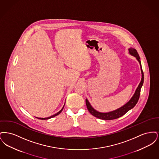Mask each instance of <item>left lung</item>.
<instances>
[{"mask_svg": "<svg viewBox=\"0 0 159 159\" xmlns=\"http://www.w3.org/2000/svg\"><path fill=\"white\" fill-rule=\"evenodd\" d=\"M129 53H130L131 55L136 57V60L138 61L140 64L141 67V74H142V78L140 83L139 84L138 88H136V91L135 92V93L134 94L133 97L131 98V99L128 102L125 104L124 106H122L120 108L114 110L108 113H101L99 112L98 111L95 110L89 102L87 99H86V104L87 108L89 113L93 115V116L102 119V120H113L117 118H119L120 117H121L124 114L126 113L130 109L133 108L138 101V99L139 98L140 96V92H141V89L143 86V84L144 83V73L142 69V66H141V63L140 61V57L137 52L136 49L132 48H129Z\"/></svg>", "mask_w": 159, "mask_h": 159, "instance_id": "1", "label": "left lung"}]
</instances>
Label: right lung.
Listing matches in <instances>:
<instances>
[{"label": "right lung", "mask_w": 159, "mask_h": 159, "mask_svg": "<svg viewBox=\"0 0 159 159\" xmlns=\"http://www.w3.org/2000/svg\"><path fill=\"white\" fill-rule=\"evenodd\" d=\"M65 105V104H64ZM64 105L63 106V107L62 108V109L60 111H59V112H58L57 113L55 114H53L52 116H50V117H46V118H38V117H36V118H38L39 119H40V120H48V119H51V118H52L53 117H55V116H57V115H58L59 114L61 113V112L62 111V110H63V108H64Z\"/></svg>", "instance_id": "right-lung-1"}]
</instances>
